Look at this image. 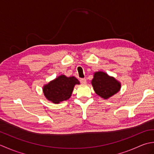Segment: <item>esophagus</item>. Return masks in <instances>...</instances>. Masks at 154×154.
Returning <instances> with one entry per match:
<instances>
[{
	"mask_svg": "<svg viewBox=\"0 0 154 154\" xmlns=\"http://www.w3.org/2000/svg\"><path fill=\"white\" fill-rule=\"evenodd\" d=\"M80 82L82 84H85L86 83V78H81V79L80 80Z\"/></svg>",
	"mask_w": 154,
	"mask_h": 154,
	"instance_id": "esophagus-1",
	"label": "esophagus"
}]
</instances>
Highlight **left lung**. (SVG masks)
Wrapping results in <instances>:
<instances>
[{
  "mask_svg": "<svg viewBox=\"0 0 154 154\" xmlns=\"http://www.w3.org/2000/svg\"><path fill=\"white\" fill-rule=\"evenodd\" d=\"M91 84L96 94L104 100L115 95L121 89L120 82L102 71L94 73Z\"/></svg>",
  "mask_w": 154,
  "mask_h": 154,
  "instance_id": "obj_1",
  "label": "left lung"
}]
</instances>
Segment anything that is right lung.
Segmentation results:
<instances>
[{
    "label": "right lung",
    "mask_w": 154,
    "mask_h": 154,
    "mask_svg": "<svg viewBox=\"0 0 154 154\" xmlns=\"http://www.w3.org/2000/svg\"><path fill=\"white\" fill-rule=\"evenodd\" d=\"M76 84H80V82L76 77L62 74L44 85L42 91L48 101L57 104L70 98Z\"/></svg>",
    "instance_id": "add662e5"
}]
</instances>
